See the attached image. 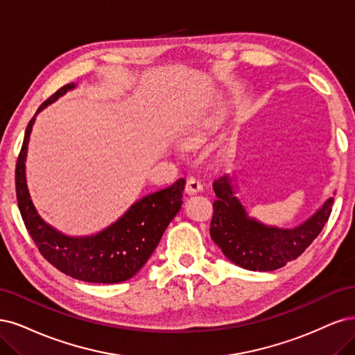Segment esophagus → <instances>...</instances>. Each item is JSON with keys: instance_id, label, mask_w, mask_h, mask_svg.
<instances>
[{"instance_id": "obj_1", "label": "esophagus", "mask_w": 355, "mask_h": 355, "mask_svg": "<svg viewBox=\"0 0 355 355\" xmlns=\"http://www.w3.org/2000/svg\"><path fill=\"white\" fill-rule=\"evenodd\" d=\"M203 184L199 177H190L186 182V191L189 194H194V193H199L202 190Z\"/></svg>"}]
</instances>
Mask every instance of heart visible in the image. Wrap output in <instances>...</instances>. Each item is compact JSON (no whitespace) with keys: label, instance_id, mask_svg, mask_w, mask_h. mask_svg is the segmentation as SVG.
<instances>
[{"label":"heart","instance_id":"heart-1","mask_svg":"<svg viewBox=\"0 0 355 355\" xmlns=\"http://www.w3.org/2000/svg\"><path fill=\"white\" fill-rule=\"evenodd\" d=\"M202 135L199 132H194L191 137H190V141H200Z\"/></svg>","mask_w":355,"mask_h":355}]
</instances>
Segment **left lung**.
<instances>
[{"mask_svg": "<svg viewBox=\"0 0 355 355\" xmlns=\"http://www.w3.org/2000/svg\"><path fill=\"white\" fill-rule=\"evenodd\" d=\"M216 199L209 233L223 254L236 266L250 271H272L298 258L327 223L334 198H329L311 218L295 228L264 225L249 218L234 196L230 177L212 182Z\"/></svg>", "mask_w": 355, "mask_h": 355, "instance_id": "8db88e82", "label": "left lung"}]
</instances>
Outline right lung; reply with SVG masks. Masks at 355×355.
<instances>
[{
	"instance_id": "1",
	"label": "right lung",
	"mask_w": 355,
	"mask_h": 355,
	"mask_svg": "<svg viewBox=\"0 0 355 355\" xmlns=\"http://www.w3.org/2000/svg\"><path fill=\"white\" fill-rule=\"evenodd\" d=\"M72 88H75L73 83L57 89L42 103L37 113ZM33 122L35 116L28 123L17 157L16 196L26 230L41 255L57 270L76 280L119 283L131 279L150 258L168 224L180 211L186 184L184 178L137 200L116 223L97 234L85 237L64 236L41 218L28 191L25 161Z\"/></svg>"
}]
</instances>
